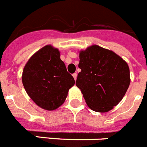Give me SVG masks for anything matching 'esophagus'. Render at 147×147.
I'll use <instances>...</instances> for the list:
<instances>
[{"label": "esophagus", "instance_id": "34e87169", "mask_svg": "<svg viewBox=\"0 0 147 147\" xmlns=\"http://www.w3.org/2000/svg\"><path fill=\"white\" fill-rule=\"evenodd\" d=\"M72 76H73L74 79H75V81H76V79H77V76H78V74H77V73H74V74H72Z\"/></svg>", "mask_w": 147, "mask_h": 147}]
</instances>
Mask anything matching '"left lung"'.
Wrapping results in <instances>:
<instances>
[{
    "mask_svg": "<svg viewBox=\"0 0 147 147\" xmlns=\"http://www.w3.org/2000/svg\"><path fill=\"white\" fill-rule=\"evenodd\" d=\"M76 86L88 107L106 112L122 100L130 84L129 66L112 51L97 45L80 52Z\"/></svg>",
    "mask_w": 147,
    "mask_h": 147,
    "instance_id": "8db88e82",
    "label": "left lung"
}]
</instances>
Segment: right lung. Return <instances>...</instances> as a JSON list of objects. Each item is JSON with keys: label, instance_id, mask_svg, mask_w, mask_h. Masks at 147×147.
I'll return each instance as SVG.
<instances>
[{"label": "right lung", "instance_id": "add662e5", "mask_svg": "<svg viewBox=\"0 0 147 147\" xmlns=\"http://www.w3.org/2000/svg\"><path fill=\"white\" fill-rule=\"evenodd\" d=\"M22 82L32 100L51 111L63 104L75 80L60 58L58 49L47 45L29 58L23 71Z\"/></svg>", "mask_w": 147, "mask_h": 147}]
</instances>
